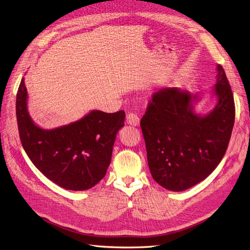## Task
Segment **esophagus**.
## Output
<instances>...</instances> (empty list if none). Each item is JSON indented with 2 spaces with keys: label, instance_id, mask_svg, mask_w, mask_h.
I'll use <instances>...</instances> for the list:
<instances>
[{
  "label": "esophagus",
  "instance_id": "obj_1",
  "mask_svg": "<svg viewBox=\"0 0 250 250\" xmlns=\"http://www.w3.org/2000/svg\"><path fill=\"white\" fill-rule=\"evenodd\" d=\"M127 123L132 126H138L140 124V118L138 115H135L133 112H129L126 118Z\"/></svg>",
  "mask_w": 250,
  "mask_h": 250
}]
</instances>
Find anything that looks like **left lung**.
I'll use <instances>...</instances> for the list:
<instances>
[{"mask_svg": "<svg viewBox=\"0 0 250 250\" xmlns=\"http://www.w3.org/2000/svg\"><path fill=\"white\" fill-rule=\"evenodd\" d=\"M216 84L209 95L214 108L199 113L203 94L178 87L152 96L141 128L153 179L167 190L181 192L206 179L223 158L234 123V102L223 67L217 64Z\"/></svg>", "mask_w": 250, "mask_h": 250, "instance_id": "8db88e82", "label": "left lung"}]
</instances>
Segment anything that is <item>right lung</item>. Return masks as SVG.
<instances>
[{
  "mask_svg": "<svg viewBox=\"0 0 250 250\" xmlns=\"http://www.w3.org/2000/svg\"><path fill=\"white\" fill-rule=\"evenodd\" d=\"M24 78L17 94V120L27 155L44 176L71 191H85L105 176L125 112L92 110L53 129L37 126L28 111Z\"/></svg>",
  "mask_w": 250,
  "mask_h": 250,
  "instance_id": "obj_1",
  "label": "right lung"
}]
</instances>
